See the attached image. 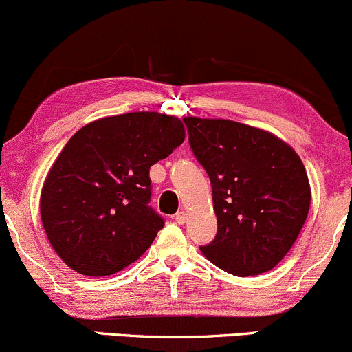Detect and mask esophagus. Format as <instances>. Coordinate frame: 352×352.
Returning a JSON list of instances; mask_svg holds the SVG:
<instances>
[{"label":"esophagus","mask_w":352,"mask_h":352,"mask_svg":"<svg viewBox=\"0 0 352 352\" xmlns=\"http://www.w3.org/2000/svg\"><path fill=\"white\" fill-rule=\"evenodd\" d=\"M187 220H188L187 212L180 210V212H177V214H175V222H177V223H180V226H182V223L187 222Z\"/></svg>","instance_id":"esophagus-1"}]
</instances>
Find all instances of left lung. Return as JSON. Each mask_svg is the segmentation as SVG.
<instances>
[{
  "mask_svg": "<svg viewBox=\"0 0 352 352\" xmlns=\"http://www.w3.org/2000/svg\"><path fill=\"white\" fill-rule=\"evenodd\" d=\"M188 142L212 185L217 235L200 247L212 264L239 277L274 269L304 227L311 185L291 145L256 126L185 117Z\"/></svg>",
  "mask_w": 352,
  "mask_h": 352,
  "instance_id": "1",
  "label": "left lung"
}]
</instances>
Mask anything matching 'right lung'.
<instances>
[{
	"label": "right lung",
	"mask_w": 352,
	"mask_h": 352,
	"mask_svg": "<svg viewBox=\"0 0 352 352\" xmlns=\"http://www.w3.org/2000/svg\"><path fill=\"white\" fill-rule=\"evenodd\" d=\"M184 138V123L158 111L95 120L69 138L40 197L46 237L69 269L110 276L152 245L165 222L148 206L150 167Z\"/></svg>",
	"instance_id": "right-lung-1"
}]
</instances>
